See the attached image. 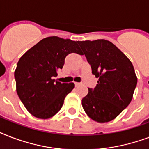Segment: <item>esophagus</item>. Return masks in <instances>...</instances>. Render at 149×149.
<instances>
[{"instance_id":"1","label":"esophagus","mask_w":149,"mask_h":149,"mask_svg":"<svg viewBox=\"0 0 149 149\" xmlns=\"http://www.w3.org/2000/svg\"><path fill=\"white\" fill-rule=\"evenodd\" d=\"M74 84H75V86H80V85H81V83H77V82H76V83H74Z\"/></svg>"}]
</instances>
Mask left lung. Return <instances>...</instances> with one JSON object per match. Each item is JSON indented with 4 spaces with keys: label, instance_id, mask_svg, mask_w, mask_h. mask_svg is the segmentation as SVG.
<instances>
[{
    "label": "left lung",
    "instance_id": "left-lung-1",
    "mask_svg": "<svg viewBox=\"0 0 149 149\" xmlns=\"http://www.w3.org/2000/svg\"><path fill=\"white\" fill-rule=\"evenodd\" d=\"M77 42L91 65L92 73L99 78L94 88H88V94L82 99V106L93 120L111 121L132 101L137 85L134 66L127 56L109 41Z\"/></svg>",
    "mask_w": 149,
    "mask_h": 149
}]
</instances>
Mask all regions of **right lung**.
<instances>
[{
    "instance_id": "obj_1",
    "label": "right lung",
    "mask_w": 149,
    "mask_h": 149,
    "mask_svg": "<svg viewBox=\"0 0 149 149\" xmlns=\"http://www.w3.org/2000/svg\"><path fill=\"white\" fill-rule=\"evenodd\" d=\"M70 53L81 55L77 42L52 36L43 38L18 61L15 72L17 95L36 118L48 119L55 115L74 88L73 83L53 79Z\"/></svg>"
}]
</instances>
